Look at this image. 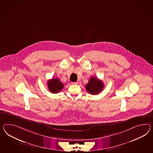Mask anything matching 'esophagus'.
Returning a JSON list of instances; mask_svg holds the SVG:
<instances>
[{"label":"esophagus","instance_id":"1","mask_svg":"<svg viewBox=\"0 0 153 153\" xmlns=\"http://www.w3.org/2000/svg\"><path fill=\"white\" fill-rule=\"evenodd\" d=\"M71 84L72 85H75V84H77V82H71Z\"/></svg>","mask_w":153,"mask_h":153}]
</instances>
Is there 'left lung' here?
Listing matches in <instances>:
<instances>
[{"label":"left lung","instance_id":"1","mask_svg":"<svg viewBox=\"0 0 153 153\" xmlns=\"http://www.w3.org/2000/svg\"><path fill=\"white\" fill-rule=\"evenodd\" d=\"M86 90L89 93L93 95L98 94L104 88V84L102 80L96 77H91L85 85Z\"/></svg>","mask_w":153,"mask_h":153}]
</instances>
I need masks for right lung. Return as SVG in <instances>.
I'll return each mask as SVG.
<instances>
[{
  "label": "right lung",
  "instance_id": "1",
  "mask_svg": "<svg viewBox=\"0 0 153 153\" xmlns=\"http://www.w3.org/2000/svg\"><path fill=\"white\" fill-rule=\"evenodd\" d=\"M48 89L52 93H58L62 90L64 84L58 78H53L47 82Z\"/></svg>",
  "mask_w": 153,
  "mask_h": 153
}]
</instances>
